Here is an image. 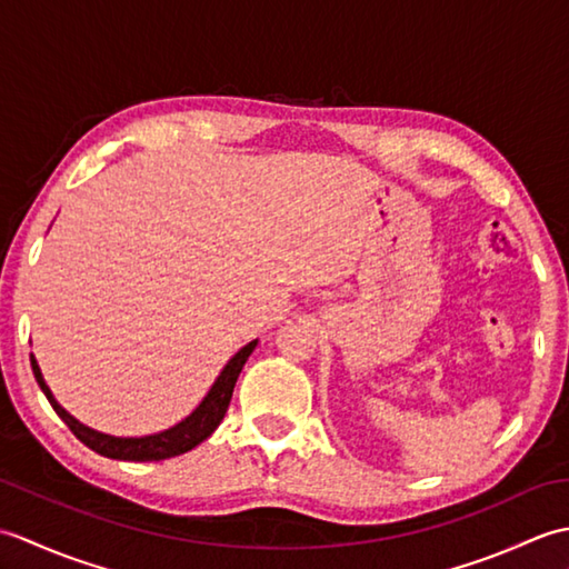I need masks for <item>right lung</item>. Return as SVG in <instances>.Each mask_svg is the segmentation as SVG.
Listing matches in <instances>:
<instances>
[{
  "label": "right lung",
  "instance_id": "obj_1",
  "mask_svg": "<svg viewBox=\"0 0 569 569\" xmlns=\"http://www.w3.org/2000/svg\"><path fill=\"white\" fill-rule=\"evenodd\" d=\"M257 345H259V340H251L249 345L241 347L232 359L227 361L224 369L220 371V377L214 379L210 391L204 393V398L190 416H186L183 420L176 422V426H171V428H166L161 432L141 435V438H117V435L100 432L90 426H84V422H80L76 416H70L68 410L56 401V396L51 393V389H48L39 361H36L33 355H31V369H33L36 381H39V386H41V391L48 398V403L53 406L58 418L66 422V426L72 430V435H76L82 445H88L90 450H94L102 457H110V459H127V462H159V459L190 452L192 447H198L202 440H208L210 435L217 430V426H220L224 413H227L229 401H232V391H234L239 373H241V369H244L247 359L253 349H257Z\"/></svg>",
  "mask_w": 569,
  "mask_h": 569
}]
</instances>
